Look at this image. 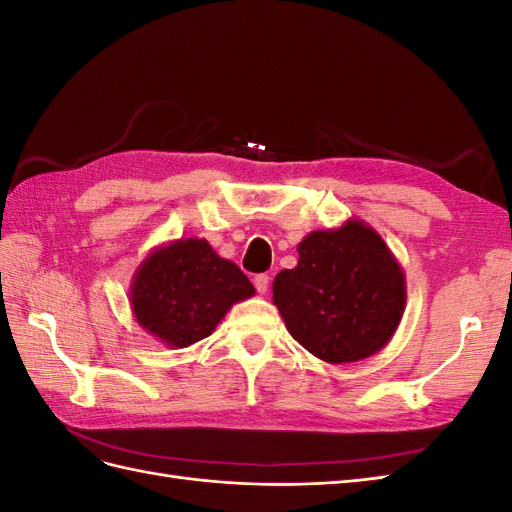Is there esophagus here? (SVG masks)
<instances>
[{"label":"esophagus","instance_id":"obj_1","mask_svg":"<svg viewBox=\"0 0 512 512\" xmlns=\"http://www.w3.org/2000/svg\"><path fill=\"white\" fill-rule=\"evenodd\" d=\"M269 282H271V277L267 273H260V275L254 277V286L260 294H265L269 290Z\"/></svg>","mask_w":512,"mask_h":512}]
</instances>
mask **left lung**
I'll return each mask as SVG.
<instances>
[{
    "mask_svg": "<svg viewBox=\"0 0 512 512\" xmlns=\"http://www.w3.org/2000/svg\"><path fill=\"white\" fill-rule=\"evenodd\" d=\"M294 269L275 275L273 303L288 333L318 359L363 361L395 335L406 309V275L363 220L312 230Z\"/></svg>",
    "mask_w": 512,
    "mask_h": 512,
    "instance_id": "8db88e82",
    "label": "left lung"
}]
</instances>
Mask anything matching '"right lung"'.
<instances>
[{
	"label": "right lung",
	"instance_id": "1",
	"mask_svg": "<svg viewBox=\"0 0 512 512\" xmlns=\"http://www.w3.org/2000/svg\"><path fill=\"white\" fill-rule=\"evenodd\" d=\"M245 273L205 239H177L149 252L130 286L136 322L170 348H188L215 331L228 309L254 297Z\"/></svg>",
	"mask_w": 512,
	"mask_h": 512
}]
</instances>
